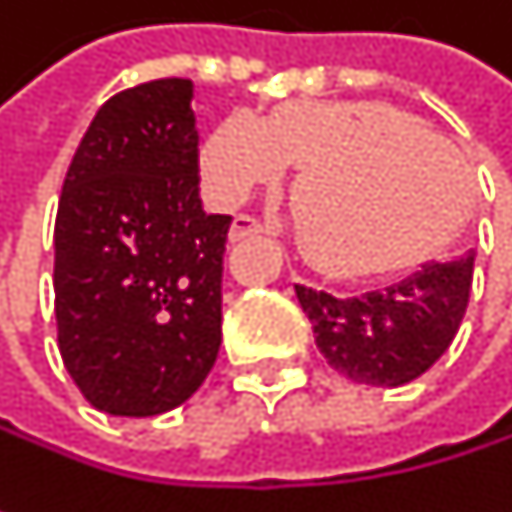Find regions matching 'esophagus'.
I'll return each mask as SVG.
<instances>
[{
  "label": "esophagus",
  "mask_w": 512,
  "mask_h": 512,
  "mask_svg": "<svg viewBox=\"0 0 512 512\" xmlns=\"http://www.w3.org/2000/svg\"><path fill=\"white\" fill-rule=\"evenodd\" d=\"M263 228L257 225L252 216H237L231 222V231H228V243H243V240H252V237H260Z\"/></svg>",
  "instance_id": "1"
}]
</instances>
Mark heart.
I'll list each match as a JSON object with an SVG mask.
<instances>
[{
    "instance_id": "obj_1",
    "label": "heart",
    "mask_w": 512,
    "mask_h": 512,
    "mask_svg": "<svg viewBox=\"0 0 512 512\" xmlns=\"http://www.w3.org/2000/svg\"><path fill=\"white\" fill-rule=\"evenodd\" d=\"M287 165L299 168L290 201L311 260L332 275L385 272L436 249L468 183L445 139L379 103L290 100L263 121L240 109L201 148L204 186L228 207L275 186Z\"/></svg>"
}]
</instances>
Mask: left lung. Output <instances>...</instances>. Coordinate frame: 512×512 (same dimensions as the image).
<instances>
[{"label": "left lung", "mask_w": 512, "mask_h": 512, "mask_svg": "<svg viewBox=\"0 0 512 512\" xmlns=\"http://www.w3.org/2000/svg\"><path fill=\"white\" fill-rule=\"evenodd\" d=\"M474 252L430 260L397 284L335 296L296 284L323 358L347 379L397 388L430 370L451 347L471 293Z\"/></svg>", "instance_id": "left-lung-1"}]
</instances>
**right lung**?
<instances>
[{"label":"right lung","instance_id":"obj_1","mask_svg":"<svg viewBox=\"0 0 512 512\" xmlns=\"http://www.w3.org/2000/svg\"><path fill=\"white\" fill-rule=\"evenodd\" d=\"M228 228L201 210L189 79L97 109L61 186L52 272L61 361L94 409L148 418L201 388L222 344Z\"/></svg>","mask_w":512,"mask_h":512}]
</instances>
